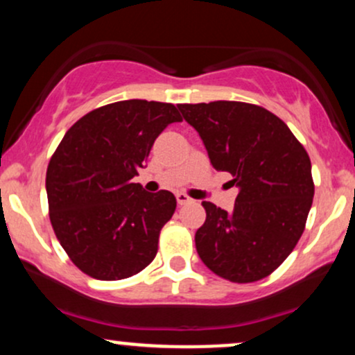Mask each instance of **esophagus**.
<instances>
[{
  "label": "esophagus",
  "mask_w": 355,
  "mask_h": 355,
  "mask_svg": "<svg viewBox=\"0 0 355 355\" xmlns=\"http://www.w3.org/2000/svg\"><path fill=\"white\" fill-rule=\"evenodd\" d=\"M190 202H193V200H191L189 195L177 193V203H178V205H185V203H190Z\"/></svg>",
  "instance_id": "34e87169"
}]
</instances>
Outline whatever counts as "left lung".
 <instances>
[{
    "label": "left lung",
    "instance_id": "obj_1",
    "mask_svg": "<svg viewBox=\"0 0 355 355\" xmlns=\"http://www.w3.org/2000/svg\"><path fill=\"white\" fill-rule=\"evenodd\" d=\"M200 135L210 164L239 187L235 207L203 202L195 234L202 262L237 284L270 275L291 255L312 207L311 158L288 126L268 110L242 101L178 105Z\"/></svg>",
    "mask_w": 355,
    "mask_h": 355
}]
</instances>
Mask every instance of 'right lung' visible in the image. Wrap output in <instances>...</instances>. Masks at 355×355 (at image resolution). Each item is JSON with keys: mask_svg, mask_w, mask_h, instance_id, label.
I'll use <instances>...</instances> for the list:
<instances>
[{"mask_svg": "<svg viewBox=\"0 0 355 355\" xmlns=\"http://www.w3.org/2000/svg\"><path fill=\"white\" fill-rule=\"evenodd\" d=\"M182 121L172 103L125 100L105 105L64 133L46 170L50 220L56 239L81 272L120 280L155 259L162 227L177 200L133 183L157 137Z\"/></svg>", "mask_w": 355, "mask_h": 355, "instance_id": "1", "label": "right lung"}]
</instances>
